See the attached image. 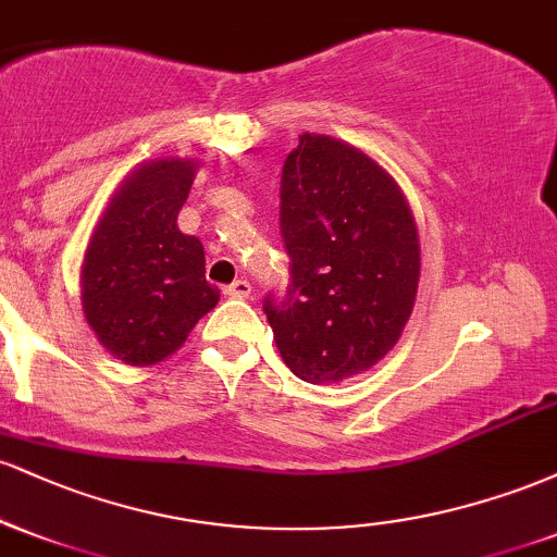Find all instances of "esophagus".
Listing matches in <instances>:
<instances>
[{"label":"esophagus","mask_w":557,"mask_h":557,"mask_svg":"<svg viewBox=\"0 0 557 557\" xmlns=\"http://www.w3.org/2000/svg\"><path fill=\"white\" fill-rule=\"evenodd\" d=\"M222 293H225L227 298H248L251 296V283H246V280H235L233 285L222 287Z\"/></svg>","instance_id":"esophagus-1"}]
</instances>
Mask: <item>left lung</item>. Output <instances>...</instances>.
I'll return each mask as SVG.
<instances>
[{"label": "left lung", "mask_w": 557, "mask_h": 557, "mask_svg": "<svg viewBox=\"0 0 557 557\" xmlns=\"http://www.w3.org/2000/svg\"><path fill=\"white\" fill-rule=\"evenodd\" d=\"M280 203L290 285L264 314L285 367L311 385L369 372L417 304L421 246L406 194L356 146L304 133Z\"/></svg>", "instance_id": "left-lung-1"}]
</instances>
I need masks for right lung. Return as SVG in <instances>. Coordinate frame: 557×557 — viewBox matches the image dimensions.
<instances>
[{
	"label": "right lung",
	"mask_w": 557,
	"mask_h": 557,
	"mask_svg": "<svg viewBox=\"0 0 557 557\" xmlns=\"http://www.w3.org/2000/svg\"><path fill=\"white\" fill-rule=\"evenodd\" d=\"M196 172V159L140 162L110 196L83 253V317L127 367L170 359L220 300L203 274L201 240L177 227Z\"/></svg>",
	"instance_id": "right-lung-1"
}]
</instances>
